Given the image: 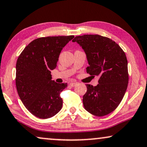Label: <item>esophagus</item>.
Returning a JSON list of instances; mask_svg holds the SVG:
<instances>
[{"mask_svg": "<svg viewBox=\"0 0 147 147\" xmlns=\"http://www.w3.org/2000/svg\"><path fill=\"white\" fill-rule=\"evenodd\" d=\"M69 85L70 87H75V86L77 85V83H75V82H72V83H70Z\"/></svg>", "mask_w": 147, "mask_h": 147, "instance_id": "esophagus-1", "label": "esophagus"}]
</instances>
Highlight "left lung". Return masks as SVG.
Masks as SVG:
<instances>
[{
	"mask_svg": "<svg viewBox=\"0 0 147 147\" xmlns=\"http://www.w3.org/2000/svg\"><path fill=\"white\" fill-rule=\"evenodd\" d=\"M89 63L87 72L99 77L95 87L87 84L83 102L88 112L96 116L109 114L122 101L128 84V61L125 52L114 41L99 35L76 36Z\"/></svg>",
	"mask_w": 147,
	"mask_h": 147,
	"instance_id": "1",
	"label": "left lung"
}]
</instances>
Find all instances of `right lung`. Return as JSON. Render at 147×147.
I'll use <instances>...</instances> for the list:
<instances>
[{"label":"right lung","instance_id":"obj_1","mask_svg":"<svg viewBox=\"0 0 147 147\" xmlns=\"http://www.w3.org/2000/svg\"><path fill=\"white\" fill-rule=\"evenodd\" d=\"M74 36H49L33 40L22 51L16 64L17 93L29 112L39 118L55 116L62 109L60 93L66 83L52 80L61 50Z\"/></svg>","mask_w":147,"mask_h":147}]
</instances>
